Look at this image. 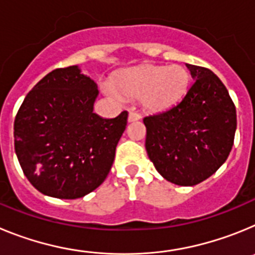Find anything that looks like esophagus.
I'll list each match as a JSON object with an SVG mask.
<instances>
[{"instance_id": "obj_1", "label": "esophagus", "mask_w": 255, "mask_h": 255, "mask_svg": "<svg viewBox=\"0 0 255 255\" xmlns=\"http://www.w3.org/2000/svg\"><path fill=\"white\" fill-rule=\"evenodd\" d=\"M140 115L136 114V112H130L129 116H128V121H129V123H134V121L140 120Z\"/></svg>"}]
</instances>
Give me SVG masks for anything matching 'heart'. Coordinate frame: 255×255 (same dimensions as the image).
Segmentation results:
<instances>
[{"mask_svg": "<svg viewBox=\"0 0 255 255\" xmlns=\"http://www.w3.org/2000/svg\"><path fill=\"white\" fill-rule=\"evenodd\" d=\"M112 84L114 85H105V91L115 100L124 101L125 96L135 97L140 98L141 106L147 111L162 112L185 96L190 74L179 65H143L119 73Z\"/></svg>", "mask_w": 255, "mask_h": 255, "instance_id": "b5f03b06", "label": "heart"}]
</instances>
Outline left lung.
I'll return each mask as SVG.
<instances>
[{
	"mask_svg": "<svg viewBox=\"0 0 255 255\" xmlns=\"http://www.w3.org/2000/svg\"><path fill=\"white\" fill-rule=\"evenodd\" d=\"M194 83L170 110L144 117L145 149L167 181L193 186L225 163L234 144L236 110L224 83L209 69L186 64Z\"/></svg>",
	"mask_w": 255,
	"mask_h": 255,
	"instance_id": "obj_1",
	"label": "left lung"
}]
</instances>
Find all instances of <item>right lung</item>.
I'll return each instance as SVG.
<instances>
[{"mask_svg": "<svg viewBox=\"0 0 255 255\" xmlns=\"http://www.w3.org/2000/svg\"><path fill=\"white\" fill-rule=\"evenodd\" d=\"M100 92L78 65L47 74L26 94L15 123V152L30 184L48 197L76 199L105 181L128 112L94 114Z\"/></svg>", "mask_w": 255, "mask_h": 255, "instance_id": "1", "label": "right lung"}]
</instances>
